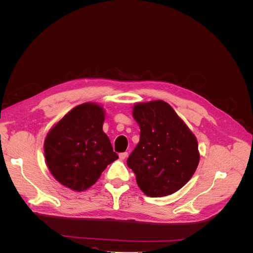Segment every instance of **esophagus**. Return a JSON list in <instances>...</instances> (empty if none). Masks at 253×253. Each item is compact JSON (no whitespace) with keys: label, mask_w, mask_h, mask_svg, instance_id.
I'll list each match as a JSON object with an SVG mask.
<instances>
[{"label":"esophagus","mask_w":253,"mask_h":253,"mask_svg":"<svg viewBox=\"0 0 253 253\" xmlns=\"http://www.w3.org/2000/svg\"><path fill=\"white\" fill-rule=\"evenodd\" d=\"M127 156V153L126 152H124V153H120L119 154V158L121 159V160H124V159H126V157Z\"/></svg>","instance_id":"34e87169"}]
</instances>
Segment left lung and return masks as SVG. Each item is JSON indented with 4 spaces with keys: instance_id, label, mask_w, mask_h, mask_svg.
Segmentation results:
<instances>
[{
    "instance_id": "obj_1",
    "label": "left lung",
    "mask_w": 253,
    "mask_h": 253,
    "mask_svg": "<svg viewBox=\"0 0 253 253\" xmlns=\"http://www.w3.org/2000/svg\"><path fill=\"white\" fill-rule=\"evenodd\" d=\"M133 117L140 127V139L126 164L137 185L151 197L176 192L191 179L200 163L196 137L163 100L135 104Z\"/></svg>"
}]
</instances>
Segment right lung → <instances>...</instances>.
<instances>
[{
	"label": "right lung",
	"instance_id": "right-lung-1",
	"mask_svg": "<svg viewBox=\"0 0 253 253\" xmlns=\"http://www.w3.org/2000/svg\"><path fill=\"white\" fill-rule=\"evenodd\" d=\"M104 110L83 103L68 112L51 127L44 141V155L50 173L74 191H84L118 158L102 131Z\"/></svg>",
	"mask_w": 253,
	"mask_h": 253
}]
</instances>
